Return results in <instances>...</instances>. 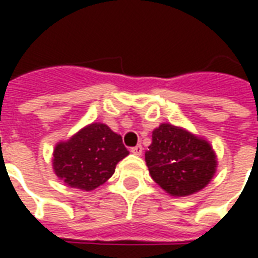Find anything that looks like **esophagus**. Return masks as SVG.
I'll use <instances>...</instances> for the list:
<instances>
[{
    "label": "esophagus",
    "mask_w": 258,
    "mask_h": 258,
    "mask_svg": "<svg viewBox=\"0 0 258 258\" xmlns=\"http://www.w3.org/2000/svg\"><path fill=\"white\" fill-rule=\"evenodd\" d=\"M142 152H144V148H142V145H137L134 146V148H131V153H134V155H142Z\"/></svg>",
    "instance_id": "esophagus-1"
}]
</instances>
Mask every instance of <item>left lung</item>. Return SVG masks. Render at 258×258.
Segmentation results:
<instances>
[{"label":"left lung","instance_id":"obj_1","mask_svg":"<svg viewBox=\"0 0 258 258\" xmlns=\"http://www.w3.org/2000/svg\"><path fill=\"white\" fill-rule=\"evenodd\" d=\"M145 162L152 179L177 198L203 189L217 170V155L210 142L170 123L152 131Z\"/></svg>","mask_w":258,"mask_h":258}]
</instances>
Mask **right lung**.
Masks as SVG:
<instances>
[{"instance_id":"1","label":"right lung","mask_w":258,"mask_h":258,"mask_svg":"<svg viewBox=\"0 0 258 258\" xmlns=\"http://www.w3.org/2000/svg\"><path fill=\"white\" fill-rule=\"evenodd\" d=\"M128 153L121 135L106 124L91 123L55 145L53 173L69 186L88 192L105 184Z\"/></svg>"}]
</instances>
